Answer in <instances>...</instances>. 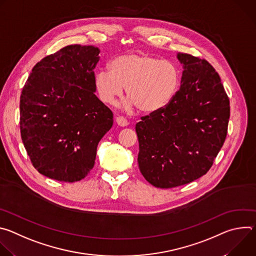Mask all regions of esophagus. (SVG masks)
<instances>
[{
	"mask_svg": "<svg viewBox=\"0 0 256 256\" xmlns=\"http://www.w3.org/2000/svg\"><path fill=\"white\" fill-rule=\"evenodd\" d=\"M116 122L120 126H128V122L124 116H118L116 118Z\"/></svg>",
	"mask_w": 256,
	"mask_h": 256,
	"instance_id": "34e87169",
	"label": "esophagus"
}]
</instances>
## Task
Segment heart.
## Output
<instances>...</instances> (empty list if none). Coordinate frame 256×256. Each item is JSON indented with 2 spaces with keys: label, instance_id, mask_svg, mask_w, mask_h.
<instances>
[{
  "label": "heart",
  "instance_id": "b5f03b06",
  "mask_svg": "<svg viewBox=\"0 0 256 256\" xmlns=\"http://www.w3.org/2000/svg\"><path fill=\"white\" fill-rule=\"evenodd\" d=\"M181 75L178 66L170 62L144 54H126L110 62V70L100 68L95 72L94 86L99 99L109 105L126 93V109L136 106L151 114L160 110L177 94Z\"/></svg>",
  "mask_w": 256,
  "mask_h": 256
}]
</instances>
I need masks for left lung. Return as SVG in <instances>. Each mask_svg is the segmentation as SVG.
<instances>
[{
    "label": "left lung",
    "instance_id": "left-lung-1",
    "mask_svg": "<svg viewBox=\"0 0 256 256\" xmlns=\"http://www.w3.org/2000/svg\"><path fill=\"white\" fill-rule=\"evenodd\" d=\"M180 88L165 107L136 124L138 168L156 188L184 186L204 175L223 147L230 101L221 78L204 58L177 54Z\"/></svg>",
    "mask_w": 256,
    "mask_h": 256
}]
</instances>
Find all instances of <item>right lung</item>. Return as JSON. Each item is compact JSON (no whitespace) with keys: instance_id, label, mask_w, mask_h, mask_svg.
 Masks as SVG:
<instances>
[{"instance_id":"right-lung-1","label":"right lung","mask_w":256,"mask_h":256,"mask_svg":"<svg viewBox=\"0 0 256 256\" xmlns=\"http://www.w3.org/2000/svg\"><path fill=\"white\" fill-rule=\"evenodd\" d=\"M100 50L72 44L36 64L20 96V132L40 174L75 182L94 166L99 140L114 114L95 95Z\"/></svg>"}]
</instances>
